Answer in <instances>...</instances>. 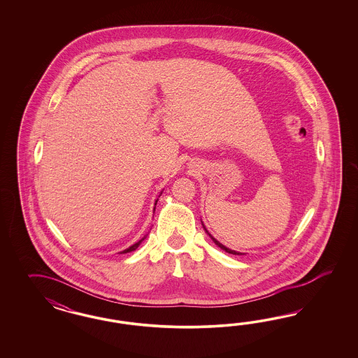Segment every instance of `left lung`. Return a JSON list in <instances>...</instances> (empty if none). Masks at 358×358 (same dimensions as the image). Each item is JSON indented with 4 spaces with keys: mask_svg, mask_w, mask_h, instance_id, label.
Masks as SVG:
<instances>
[{
    "mask_svg": "<svg viewBox=\"0 0 358 358\" xmlns=\"http://www.w3.org/2000/svg\"><path fill=\"white\" fill-rule=\"evenodd\" d=\"M206 232H207V231H206ZM207 234H208V232H207ZM208 235H210V234H208ZM210 238H213V241H214V243H215V244H217V247H219V248H220V250H226V252H227V253H231V255H241V253H238V252H236V250H229V248H227V247H224V245H223V244H220V243H219V241H217V238H213V236H211V235H210Z\"/></svg>",
    "mask_w": 358,
    "mask_h": 358,
    "instance_id": "left-lung-1",
    "label": "left lung"
}]
</instances>
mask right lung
I'll return each mask as SVG.
<instances>
[{"instance_id":"obj_1","label":"right lung","mask_w":358,"mask_h":358,"mask_svg":"<svg viewBox=\"0 0 358 358\" xmlns=\"http://www.w3.org/2000/svg\"><path fill=\"white\" fill-rule=\"evenodd\" d=\"M141 240H143V238H141ZM141 240H139V241H138V243H135V244H134V245H131L130 248H127V250H122V252H120V253H127V252H131V250H136V248H138V247H139V245H141Z\"/></svg>"}]
</instances>
